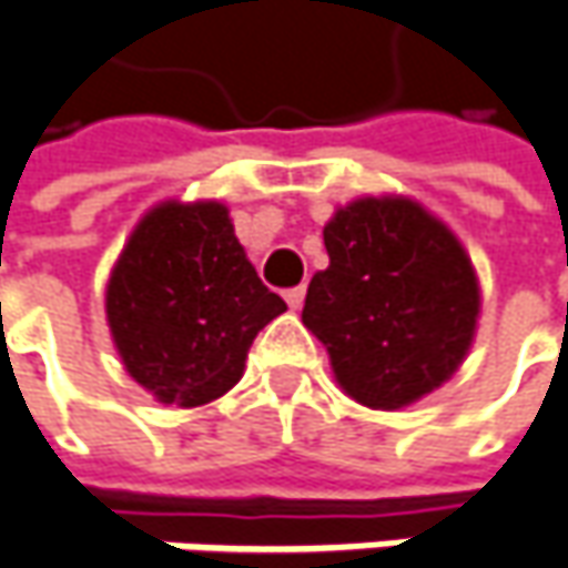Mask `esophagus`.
I'll return each instance as SVG.
<instances>
[{
    "mask_svg": "<svg viewBox=\"0 0 568 568\" xmlns=\"http://www.w3.org/2000/svg\"><path fill=\"white\" fill-rule=\"evenodd\" d=\"M285 302H288V308H302V302H305V285L288 288V292H285Z\"/></svg>",
    "mask_w": 568,
    "mask_h": 568,
    "instance_id": "obj_1",
    "label": "esophagus"
}]
</instances>
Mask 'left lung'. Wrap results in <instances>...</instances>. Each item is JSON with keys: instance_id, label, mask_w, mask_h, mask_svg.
<instances>
[{"instance_id": "left-lung-1", "label": "left lung", "mask_w": 568, "mask_h": 568, "mask_svg": "<svg viewBox=\"0 0 568 568\" xmlns=\"http://www.w3.org/2000/svg\"><path fill=\"white\" fill-rule=\"evenodd\" d=\"M331 266L302 321L366 408H405L447 383L473 344L479 283L450 231L408 199H359L327 221Z\"/></svg>"}]
</instances>
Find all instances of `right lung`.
<instances>
[{
	"mask_svg": "<svg viewBox=\"0 0 568 568\" xmlns=\"http://www.w3.org/2000/svg\"><path fill=\"white\" fill-rule=\"evenodd\" d=\"M128 373L166 405L195 408L244 376L253 337L285 312L260 283L217 202H166L138 224L105 295Z\"/></svg>",
	"mask_w": 568,
	"mask_h": 568,
	"instance_id": "obj_1",
	"label": "right lung"
}]
</instances>
